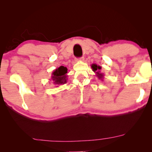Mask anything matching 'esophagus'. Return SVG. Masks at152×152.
Wrapping results in <instances>:
<instances>
[{"label":"esophagus","mask_w":152,"mask_h":152,"mask_svg":"<svg viewBox=\"0 0 152 152\" xmlns=\"http://www.w3.org/2000/svg\"><path fill=\"white\" fill-rule=\"evenodd\" d=\"M84 60V57H80V58H77V59H75V61H83Z\"/></svg>","instance_id":"obj_1"}]
</instances>
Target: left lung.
Wrapping results in <instances>:
<instances>
[{"mask_svg": "<svg viewBox=\"0 0 152 152\" xmlns=\"http://www.w3.org/2000/svg\"><path fill=\"white\" fill-rule=\"evenodd\" d=\"M91 68H92L93 71L95 72V75L97 77V78L101 80L102 81H103L104 78V75L102 72H101V66L97 65L96 64H93L91 65Z\"/></svg>", "mask_w": 152, "mask_h": 152, "instance_id": "8db88e82", "label": "left lung"}]
</instances>
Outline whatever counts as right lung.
Returning a JSON list of instances; mask_svg holds the SVG:
<instances>
[{
    "mask_svg": "<svg viewBox=\"0 0 152 152\" xmlns=\"http://www.w3.org/2000/svg\"><path fill=\"white\" fill-rule=\"evenodd\" d=\"M67 73L68 69L66 67L61 66L60 67L56 68L52 73L51 80H53V83L56 86H59V85L64 84L67 82Z\"/></svg>",
    "mask_w": 152,
    "mask_h": 152,
    "instance_id": "right-lung-1",
    "label": "right lung"
}]
</instances>
